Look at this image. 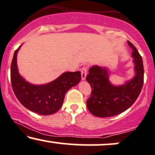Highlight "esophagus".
Instances as JSON below:
<instances>
[{
  "mask_svg": "<svg viewBox=\"0 0 155 155\" xmlns=\"http://www.w3.org/2000/svg\"><path fill=\"white\" fill-rule=\"evenodd\" d=\"M87 76V67H83L81 70L82 81H85Z\"/></svg>",
  "mask_w": 155,
  "mask_h": 155,
  "instance_id": "1",
  "label": "esophagus"
}]
</instances>
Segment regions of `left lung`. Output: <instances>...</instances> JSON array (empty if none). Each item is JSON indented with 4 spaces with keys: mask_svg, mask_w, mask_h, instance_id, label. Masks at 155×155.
I'll return each instance as SVG.
<instances>
[{
    "mask_svg": "<svg viewBox=\"0 0 155 155\" xmlns=\"http://www.w3.org/2000/svg\"><path fill=\"white\" fill-rule=\"evenodd\" d=\"M132 49L134 76L116 85L110 81L108 67L94 65L89 69L86 81L92 88L91 96L87 100V107L91 113L99 117L115 116L127 110L139 97L143 84V60L136 47L128 41Z\"/></svg>",
    "mask_w": 155,
    "mask_h": 155,
    "instance_id": "8db88e82",
    "label": "left lung"
}]
</instances>
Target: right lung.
<instances>
[{
    "label": "right lung",
    "mask_w": 155,
    "mask_h": 155,
    "mask_svg": "<svg viewBox=\"0 0 155 155\" xmlns=\"http://www.w3.org/2000/svg\"><path fill=\"white\" fill-rule=\"evenodd\" d=\"M21 46L14 52L11 65V82L16 97L24 107L35 113L41 115L55 113L62 106L67 91L80 83L81 72H65L45 84L29 83L18 70L16 58Z\"/></svg>",
    "instance_id": "add662e5"
}]
</instances>
